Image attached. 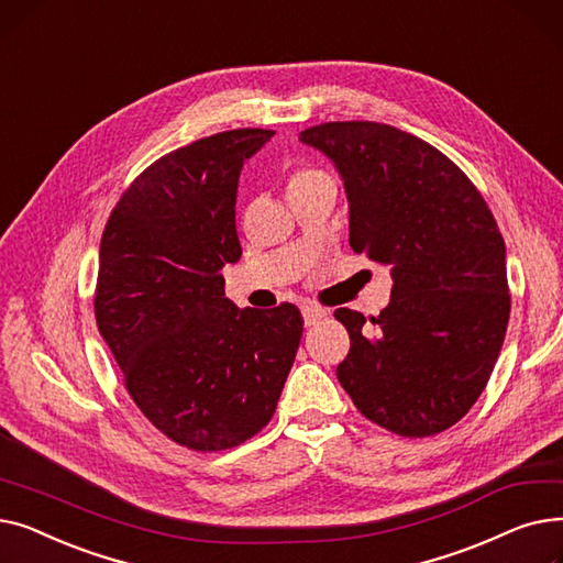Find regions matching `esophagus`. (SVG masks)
<instances>
[{"label": "esophagus", "instance_id": "obj_1", "mask_svg": "<svg viewBox=\"0 0 563 563\" xmlns=\"http://www.w3.org/2000/svg\"><path fill=\"white\" fill-rule=\"evenodd\" d=\"M323 317H329V310H327V308H321V306H317V303H306V306H303V321H306V327H314V323H317L319 319H323Z\"/></svg>", "mask_w": 563, "mask_h": 563}]
</instances>
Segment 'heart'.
<instances>
[{
	"label": "heart",
	"instance_id": "heart-1",
	"mask_svg": "<svg viewBox=\"0 0 563 563\" xmlns=\"http://www.w3.org/2000/svg\"><path fill=\"white\" fill-rule=\"evenodd\" d=\"M317 185H333L331 175L317 166H299L289 173L287 194H297V191H303V189H310Z\"/></svg>",
	"mask_w": 563,
	"mask_h": 563
}]
</instances>
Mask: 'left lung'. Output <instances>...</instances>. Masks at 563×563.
I'll use <instances>...</instances> for the list:
<instances>
[{
  "instance_id": "left-lung-1",
  "label": "left lung",
  "mask_w": 563,
  "mask_h": 563,
  "mask_svg": "<svg viewBox=\"0 0 563 563\" xmlns=\"http://www.w3.org/2000/svg\"><path fill=\"white\" fill-rule=\"evenodd\" d=\"M329 155L349 198V244L390 266L378 317L338 308L349 353L338 380L367 420L404 438L454 427L475 406L505 342L507 249L470 177L431 143L372 121L301 132Z\"/></svg>"
}]
</instances>
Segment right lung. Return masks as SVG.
I'll return each mask as SVG.
<instances>
[{
  "label": "right lung",
  "instance_id": "1",
  "mask_svg": "<svg viewBox=\"0 0 563 563\" xmlns=\"http://www.w3.org/2000/svg\"><path fill=\"white\" fill-rule=\"evenodd\" d=\"M274 130H228L159 157L115 202L100 242L96 321L125 390L194 452L242 445L272 422L303 333L297 306L234 308L221 269L244 162Z\"/></svg>",
  "mask_w": 563,
  "mask_h": 563
}]
</instances>
